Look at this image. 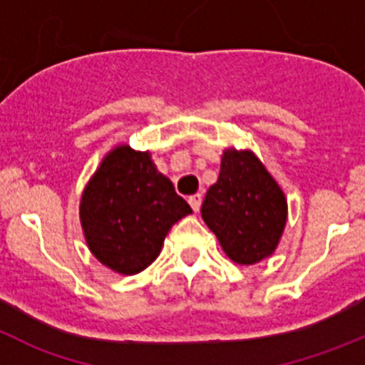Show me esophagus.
<instances>
[{"label":"esophagus","mask_w":365,"mask_h":365,"mask_svg":"<svg viewBox=\"0 0 365 365\" xmlns=\"http://www.w3.org/2000/svg\"><path fill=\"white\" fill-rule=\"evenodd\" d=\"M188 202H190V206H192L193 211H199L200 204H202V195H200V193H195V195L188 197Z\"/></svg>","instance_id":"esophagus-1"}]
</instances>
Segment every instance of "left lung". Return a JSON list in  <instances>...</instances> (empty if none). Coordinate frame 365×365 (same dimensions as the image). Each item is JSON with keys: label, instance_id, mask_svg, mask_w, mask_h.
Here are the masks:
<instances>
[{"label": "left lung", "instance_id": "1", "mask_svg": "<svg viewBox=\"0 0 365 365\" xmlns=\"http://www.w3.org/2000/svg\"><path fill=\"white\" fill-rule=\"evenodd\" d=\"M200 213L225 255L252 265L276 249L287 224V200L252 152L225 150Z\"/></svg>", "mask_w": 365, "mask_h": 365}]
</instances>
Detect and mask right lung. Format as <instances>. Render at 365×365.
<instances>
[{"label": "right lung", "mask_w": 365, "mask_h": 365, "mask_svg": "<svg viewBox=\"0 0 365 365\" xmlns=\"http://www.w3.org/2000/svg\"><path fill=\"white\" fill-rule=\"evenodd\" d=\"M192 213L155 170L148 152L118 147L103 159L82 195L81 222L98 262L120 274H138L159 256L166 232Z\"/></svg>", "instance_id": "add662e5"}]
</instances>
